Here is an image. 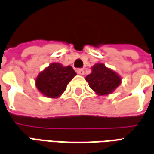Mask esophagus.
Segmentation results:
<instances>
[{"label":"esophagus","mask_w":154,"mask_h":154,"mask_svg":"<svg viewBox=\"0 0 154 154\" xmlns=\"http://www.w3.org/2000/svg\"><path fill=\"white\" fill-rule=\"evenodd\" d=\"M76 72H77L79 75H81L85 74V70H84V69H77Z\"/></svg>","instance_id":"1"}]
</instances>
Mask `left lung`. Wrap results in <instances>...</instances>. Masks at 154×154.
<instances>
[{
  "label": "left lung",
  "instance_id": "8db88e82",
  "mask_svg": "<svg viewBox=\"0 0 154 154\" xmlns=\"http://www.w3.org/2000/svg\"><path fill=\"white\" fill-rule=\"evenodd\" d=\"M90 87L98 95L110 94L121 84V78L114 71L103 63H97L92 68V72L85 77Z\"/></svg>",
  "mask_w": 154,
  "mask_h": 154
}]
</instances>
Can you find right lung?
Here are the masks:
<instances>
[{"label": "right lung", "instance_id": "add662e5", "mask_svg": "<svg viewBox=\"0 0 154 154\" xmlns=\"http://www.w3.org/2000/svg\"><path fill=\"white\" fill-rule=\"evenodd\" d=\"M76 75L71 66L63 67L60 63H51L40 73L36 79V86L48 97L55 98L63 93L67 85Z\"/></svg>", "mask_w": 154, "mask_h": 154}]
</instances>
